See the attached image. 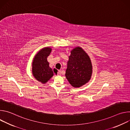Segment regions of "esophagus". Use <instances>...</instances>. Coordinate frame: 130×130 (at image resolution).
Masks as SVG:
<instances>
[{"label":"esophagus","mask_w":130,"mask_h":130,"mask_svg":"<svg viewBox=\"0 0 130 130\" xmlns=\"http://www.w3.org/2000/svg\"><path fill=\"white\" fill-rule=\"evenodd\" d=\"M57 71H58V75H61V71H60V70L58 71L57 69H54V70H53V72H54V73H56L57 72Z\"/></svg>","instance_id":"34e87169"}]
</instances>
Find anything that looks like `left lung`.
Instances as JSON below:
<instances>
[{
	"label": "left lung",
	"instance_id": "obj_1",
	"mask_svg": "<svg viewBox=\"0 0 130 130\" xmlns=\"http://www.w3.org/2000/svg\"><path fill=\"white\" fill-rule=\"evenodd\" d=\"M92 72V66L87 53L80 47L70 51L65 77L70 85L80 87L89 82Z\"/></svg>",
	"mask_w": 130,
	"mask_h": 130
}]
</instances>
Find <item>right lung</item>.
Instances as JSON below:
<instances>
[{"label":"right lung","instance_id":"add662e5","mask_svg":"<svg viewBox=\"0 0 130 130\" xmlns=\"http://www.w3.org/2000/svg\"><path fill=\"white\" fill-rule=\"evenodd\" d=\"M51 50L50 47L42 48L35 54L32 61V75L36 80L42 84L47 83L53 76V70L47 61V57Z\"/></svg>","mask_w":130,"mask_h":130}]
</instances>
